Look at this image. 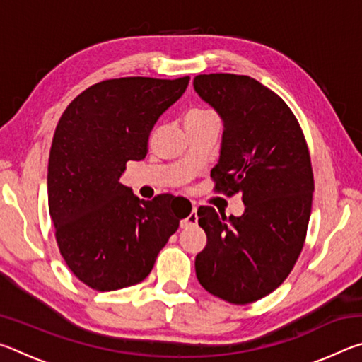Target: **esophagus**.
I'll use <instances>...</instances> for the list:
<instances>
[{"mask_svg": "<svg viewBox=\"0 0 362 362\" xmlns=\"http://www.w3.org/2000/svg\"><path fill=\"white\" fill-rule=\"evenodd\" d=\"M198 223V216H196V206H193L192 212H189V216L187 218L180 220V228H188V226H193Z\"/></svg>", "mask_w": 362, "mask_h": 362, "instance_id": "1", "label": "esophagus"}]
</instances>
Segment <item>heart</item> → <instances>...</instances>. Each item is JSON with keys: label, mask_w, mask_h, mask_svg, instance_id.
<instances>
[{"label": "heart", "mask_w": 362, "mask_h": 362, "mask_svg": "<svg viewBox=\"0 0 362 362\" xmlns=\"http://www.w3.org/2000/svg\"><path fill=\"white\" fill-rule=\"evenodd\" d=\"M206 115H214L209 110H193V112H189L187 118H192V116H206Z\"/></svg>", "instance_id": "obj_1"}]
</instances>
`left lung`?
<instances>
[{"mask_svg": "<svg viewBox=\"0 0 362 362\" xmlns=\"http://www.w3.org/2000/svg\"><path fill=\"white\" fill-rule=\"evenodd\" d=\"M193 86L223 119L214 189L241 193L246 206L241 217L199 207L207 244L196 278L212 296L252 303L284 283L303 249L315 189L308 145L287 103L257 79L209 73Z\"/></svg>", "mask_w": 362, "mask_h": 362, "instance_id": "1", "label": "left lung"}]
</instances>
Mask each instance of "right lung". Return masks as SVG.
Instances as JSON below:
<instances>
[{"label":"right lung","instance_id":"add662e5","mask_svg":"<svg viewBox=\"0 0 362 362\" xmlns=\"http://www.w3.org/2000/svg\"><path fill=\"white\" fill-rule=\"evenodd\" d=\"M188 81L105 79L83 90L60 116L49 153V214L65 263L95 291L144 281L179 228L177 198L139 199L119 177L127 161L146 156L153 126Z\"/></svg>","mask_w":362,"mask_h":362}]
</instances>
